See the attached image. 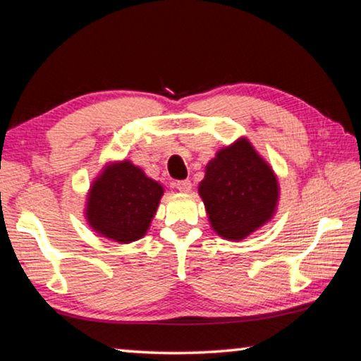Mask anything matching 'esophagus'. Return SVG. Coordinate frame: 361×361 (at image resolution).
I'll use <instances>...</instances> for the list:
<instances>
[{"label":"esophagus","instance_id":"1","mask_svg":"<svg viewBox=\"0 0 361 361\" xmlns=\"http://www.w3.org/2000/svg\"><path fill=\"white\" fill-rule=\"evenodd\" d=\"M173 186L178 189V191H181V192H189V191H191V181H189V180L175 181Z\"/></svg>","mask_w":361,"mask_h":361}]
</instances>
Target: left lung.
I'll return each mask as SVG.
<instances>
[{
	"mask_svg": "<svg viewBox=\"0 0 361 361\" xmlns=\"http://www.w3.org/2000/svg\"><path fill=\"white\" fill-rule=\"evenodd\" d=\"M199 194L213 231L228 240H242L274 216L279 183L252 143L239 138L207 164Z\"/></svg>",
	"mask_w": 361,
	"mask_h": 361,
	"instance_id": "8db88e82",
	"label": "left lung"
}]
</instances>
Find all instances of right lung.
I'll return each instance as SVG.
<instances>
[{
    "label": "right lung",
    "mask_w": 361,
    "mask_h": 361,
    "mask_svg": "<svg viewBox=\"0 0 361 361\" xmlns=\"http://www.w3.org/2000/svg\"><path fill=\"white\" fill-rule=\"evenodd\" d=\"M164 188L129 161L103 170L90 186L85 218L90 228L119 243L135 242L154 218Z\"/></svg>",
    "instance_id": "1"
}]
</instances>
